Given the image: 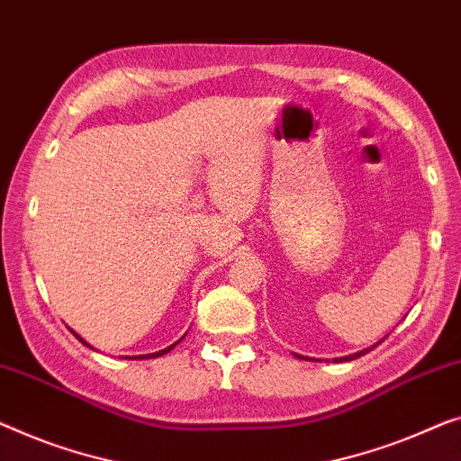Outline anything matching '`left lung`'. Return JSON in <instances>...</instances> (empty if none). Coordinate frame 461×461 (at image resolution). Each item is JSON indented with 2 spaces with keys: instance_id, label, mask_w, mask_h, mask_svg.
I'll use <instances>...</instances> for the list:
<instances>
[{
  "instance_id": "1",
  "label": "left lung",
  "mask_w": 461,
  "mask_h": 461,
  "mask_svg": "<svg viewBox=\"0 0 461 461\" xmlns=\"http://www.w3.org/2000/svg\"><path fill=\"white\" fill-rule=\"evenodd\" d=\"M383 341H384V338H383L381 341H376L375 346H370V348H366V349H362V352H356V354H352V356H343V358H335V362H349V360H356V358H360V356L368 354L370 349H375V348L379 346V343H383ZM298 358H302V360H308V358H304V356H298Z\"/></svg>"
}]
</instances>
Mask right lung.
Instances as JSON below:
<instances>
[{"label":"right lung","mask_w":461,"mask_h":461,"mask_svg":"<svg viewBox=\"0 0 461 461\" xmlns=\"http://www.w3.org/2000/svg\"><path fill=\"white\" fill-rule=\"evenodd\" d=\"M74 333V331H72ZM74 335H77V338L82 341V343H85V346H88V343L85 341V339H82L80 338V335L78 333H74ZM177 343H180V339H177L176 343H171V346L169 348H165V349H159V352H155V354H144V356H139V358H136V356H134V360H147V358H159V356H163V354H167V352H171V349H174L176 346H177ZM88 348H91V346H88Z\"/></svg>","instance_id":"add662e5"}]
</instances>
